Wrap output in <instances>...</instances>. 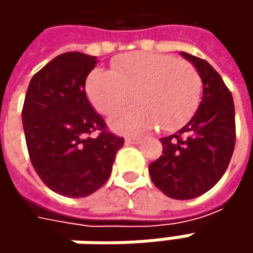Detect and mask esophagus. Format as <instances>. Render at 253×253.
<instances>
[{
    "mask_svg": "<svg viewBox=\"0 0 253 253\" xmlns=\"http://www.w3.org/2000/svg\"><path fill=\"white\" fill-rule=\"evenodd\" d=\"M125 142H126V143H139L141 139H139V138H135V136H126V138H125Z\"/></svg>",
    "mask_w": 253,
    "mask_h": 253,
    "instance_id": "esophagus-1",
    "label": "esophagus"
}]
</instances>
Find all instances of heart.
<instances>
[{"mask_svg": "<svg viewBox=\"0 0 253 253\" xmlns=\"http://www.w3.org/2000/svg\"><path fill=\"white\" fill-rule=\"evenodd\" d=\"M88 101L111 115L131 100L135 105L110 120L115 132L139 135L162 126L176 131L193 118L203 95L197 69L170 54L135 52L117 57L110 70L95 69L85 80Z\"/></svg>", "mask_w": 253, "mask_h": 253, "instance_id": "obj_1", "label": "heart"}]
</instances>
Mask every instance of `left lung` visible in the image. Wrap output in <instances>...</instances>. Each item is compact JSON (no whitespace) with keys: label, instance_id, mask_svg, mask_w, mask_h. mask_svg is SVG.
I'll use <instances>...</instances> for the list:
<instances>
[{"label":"left lung","instance_id":"left-lung-1","mask_svg":"<svg viewBox=\"0 0 253 253\" xmlns=\"http://www.w3.org/2000/svg\"><path fill=\"white\" fill-rule=\"evenodd\" d=\"M180 54L201 76L203 98L181 129L162 138L163 155L149 165V173L168 197L190 200L212 189L228 168L235 148V108L228 87L209 62Z\"/></svg>","mask_w":253,"mask_h":253}]
</instances>
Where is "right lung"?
<instances>
[{
    "instance_id": "right-lung-1",
    "label": "right lung",
    "mask_w": 253,
    "mask_h": 253,
    "mask_svg": "<svg viewBox=\"0 0 253 253\" xmlns=\"http://www.w3.org/2000/svg\"><path fill=\"white\" fill-rule=\"evenodd\" d=\"M95 64L90 54H59L32 77L22 108L34 169L49 189L73 199L101 187L124 145L87 100L85 79Z\"/></svg>"
}]
</instances>
